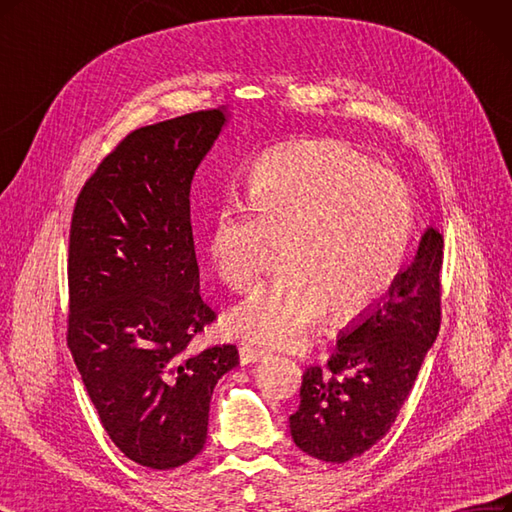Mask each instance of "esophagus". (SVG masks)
<instances>
[{
	"label": "esophagus",
	"mask_w": 512,
	"mask_h": 512,
	"mask_svg": "<svg viewBox=\"0 0 512 512\" xmlns=\"http://www.w3.org/2000/svg\"><path fill=\"white\" fill-rule=\"evenodd\" d=\"M239 358H241V364H252V362L267 358V349H260V347L250 345V343H241L239 345Z\"/></svg>",
	"instance_id": "34e87169"
}]
</instances>
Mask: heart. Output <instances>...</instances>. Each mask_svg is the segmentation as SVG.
<instances>
[{
    "label": "heart",
    "mask_w": 512,
    "mask_h": 512,
    "mask_svg": "<svg viewBox=\"0 0 512 512\" xmlns=\"http://www.w3.org/2000/svg\"><path fill=\"white\" fill-rule=\"evenodd\" d=\"M245 203L211 214L205 250L237 292L254 286L286 243L288 271L233 311L252 341L288 345L326 313L347 322L394 288L413 235L411 190L341 139H303L260 154L243 175Z\"/></svg>",
    "instance_id": "1"
}]
</instances>
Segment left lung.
Listing matches in <instances>:
<instances>
[{
	"label": "left lung",
	"instance_id": "8db88e82",
	"mask_svg": "<svg viewBox=\"0 0 512 512\" xmlns=\"http://www.w3.org/2000/svg\"><path fill=\"white\" fill-rule=\"evenodd\" d=\"M443 250V235L428 228L385 301L341 334L324 366L305 370L290 415L298 449L345 464L390 432L440 330Z\"/></svg>",
	"mask_w": 512,
	"mask_h": 512
}]
</instances>
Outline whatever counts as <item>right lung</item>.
I'll return each mask as SVG.
<instances>
[{
  "label": "right lung",
  "instance_id": "right-lung-1",
  "mask_svg": "<svg viewBox=\"0 0 512 512\" xmlns=\"http://www.w3.org/2000/svg\"><path fill=\"white\" fill-rule=\"evenodd\" d=\"M226 122L199 110L122 137L76 199L67 347L101 426L139 466L203 451L209 400L235 345L195 347L216 320L199 294L190 182Z\"/></svg>",
  "mask_w": 512,
  "mask_h": 512
}]
</instances>
